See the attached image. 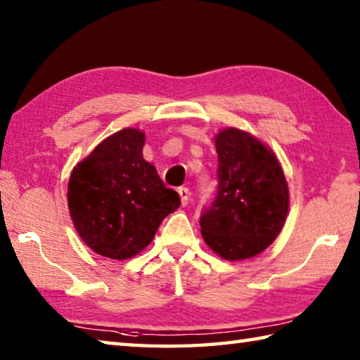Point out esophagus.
Returning a JSON list of instances; mask_svg holds the SVG:
<instances>
[{"mask_svg": "<svg viewBox=\"0 0 360 360\" xmlns=\"http://www.w3.org/2000/svg\"><path fill=\"white\" fill-rule=\"evenodd\" d=\"M179 194H180V199H181V205H186L188 202H190V190L188 188H180L179 190Z\"/></svg>", "mask_w": 360, "mask_h": 360, "instance_id": "obj_1", "label": "esophagus"}]
</instances>
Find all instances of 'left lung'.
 <instances>
[{"label":"left lung","mask_w":360,"mask_h":360,"mask_svg":"<svg viewBox=\"0 0 360 360\" xmlns=\"http://www.w3.org/2000/svg\"><path fill=\"white\" fill-rule=\"evenodd\" d=\"M218 194L200 217L205 243L226 261H243L274 243L289 212V188L280 161L247 131L215 136Z\"/></svg>","instance_id":"obj_1"}]
</instances>
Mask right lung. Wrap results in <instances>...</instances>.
Segmentation results:
<instances>
[{"mask_svg": "<svg viewBox=\"0 0 360 360\" xmlns=\"http://www.w3.org/2000/svg\"><path fill=\"white\" fill-rule=\"evenodd\" d=\"M145 132L120 129L72 169L69 215L82 240L109 259L124 261L153 240L179 193L164 186L156 167L143 160Z\"/></svg>", "mask_w": 360, "mask_h": 360, "instance_id": "1", "label": "right lung"}]
</instances>
